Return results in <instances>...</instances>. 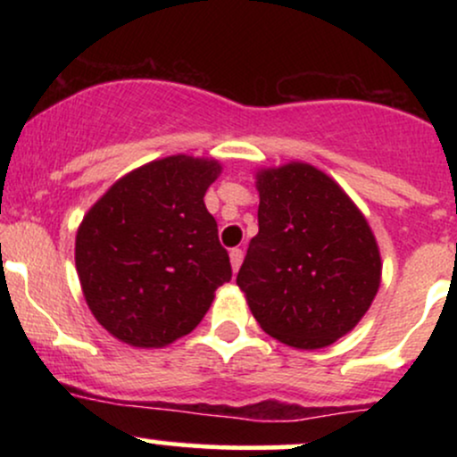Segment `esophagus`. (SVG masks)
I'll list each match as a JSON object with an SVG mask.
<instances>
[{"mask_svg":"<svg viewBox=\"0 0 457 457\" xmlns=\"http://www.w3.org/2000/svg\"><path fill=\"white\" fill-rule=\"evenodd\" d=\"M229 262H232V270L238 272L240 264H243V249H232V251H229Z\"/></svg>","mask_w":457,"mask_h":457,"instance_id":"1","label":"esophagus"}]
</instances>
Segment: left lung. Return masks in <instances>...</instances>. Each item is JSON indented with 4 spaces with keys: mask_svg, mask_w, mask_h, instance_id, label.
<instances>
[{
    "mask_svg": "<svg viewBox=\"0 0 457 457\" xmlns=\"http://www.w3.org/2000/svg\"><path fill=\"white\" fill-rule=\"evenodd\" d=\"M258 191L260 232L236 283L266 333L292 348H327L378 292L374 234L337 182L307 162L260 171Z\"/></svg>",
    "mask_w": 457,
    "mask_h": 457,
    "instance_id": "obj_1",
    "label": "left lung"
}]
</instances>
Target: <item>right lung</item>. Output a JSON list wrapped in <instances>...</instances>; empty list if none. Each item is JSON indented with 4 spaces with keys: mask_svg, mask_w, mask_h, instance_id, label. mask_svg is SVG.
Instances as JSON below:
<instances>
[{
    "mask_svg": "<svg viewBox=\"0 0 457 457\" xmlns=\"http://www.w3.org/2000/svg\"><path fill=\"white\" fill-rule=\"evenodd\" d=\"M217 161L167 156L118 180L77 232L75 262L94 318L135 348L191 333L214 290L232 279L229 255L204 195Z\"/></svg>",
    "mask_w": 457,
    "mask_h": 457,
    "instance_id": "right-lung-1",
    "label": "right lung"
}]
</instances>
